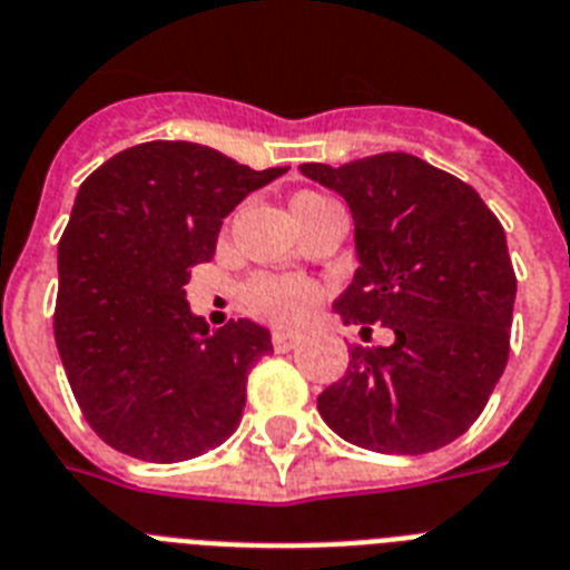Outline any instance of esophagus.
I'll return each instance as SVG.
<instances>
[{"label":"esophagus","mask_w":570,"mask_h":570,"mask_svg":"<svg viewBox=\"0 0 570 570\" xmlns=\"http://www.w3.org/2000/svg\"><path fill=\"white\" fill-rule=\"evenodd\" d=\"M298 342H301L298 333H289V331L272 333V348H275V351H293Z\"/></svg>","instance_id":"34e87169"}]
</instances>
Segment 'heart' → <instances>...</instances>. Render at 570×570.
<instances>
[{
  "label": "heart",
  "mask_w": 570,
  "mask_h": 570,
  "mask_svg": "<svg viewBox=\"0 0 570 570\" xmlns=\"http://www.w3.org/2000/svg\"><path fill=\"white\" fill-rule=\"evenodd\" d=\"M327 198L322 193H301L293 202V207L309 205ZM322 286L316 281L301 275H254L243 286V304L252 316L272 322V325H298L313 313L318 301H322Z\"/></svg>",
  "instance_id": "1"
}]
</instances>
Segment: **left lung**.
Returning a JSON list of instances; mask_svg holds the SVG:
<instances>
[{"instance_id": "8db88e82", "label": "left lung", "mask_w": 570, "mask_h": 570, "mask_svg": "<svg viewBox=\"0 0 570 570\" xmlns=\"http://www.w3.org/2000/svg\"><path fill=\"white\" fill-rule=\"evenodd\" d=\"M301 173L354 213L360 269L333 309L363 336L374 322L395 333L390 348L351 345L348 372L318 395V413L377 453L460 439L510 360L515 269L503 225L478 189L406 151Z\"/></svg>"}]
</instances>
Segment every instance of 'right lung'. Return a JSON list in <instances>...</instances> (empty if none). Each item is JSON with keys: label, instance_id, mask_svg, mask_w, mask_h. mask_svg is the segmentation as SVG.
Instances as JSON below:
<instances>
[{"label": "right lung", "instance_id": "right-lung-1", "mask_svg": "<svg viewBox=\"0 0 570 570\" xmlns=\"http://www.w3.org/2000/svg\"><path fill=\"white\" fill-rule=\"evenodd\" d=\"M286 166L151 140L87 175L58 243L55 342L92 433L146 462H180L237 430L269 331H207L184 284L210 263L222 219Z\"/></svg>", "mask_w": 570, "mask_h": 570}]
</instances>
